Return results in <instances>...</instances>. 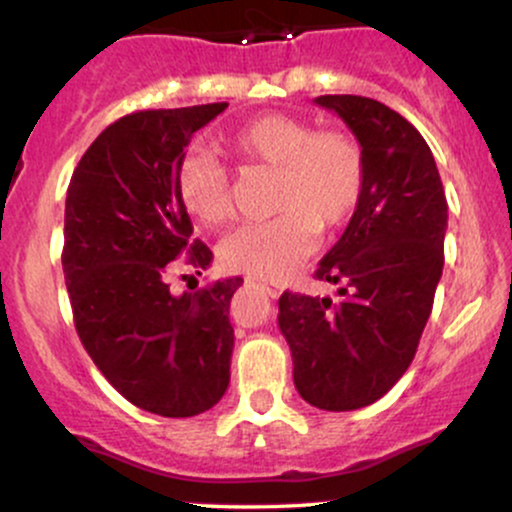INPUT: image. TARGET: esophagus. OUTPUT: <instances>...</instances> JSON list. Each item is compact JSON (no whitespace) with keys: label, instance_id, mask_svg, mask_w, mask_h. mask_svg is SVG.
I'll use <instances>...</instances> for the list:
<instances>
[{"label":"esophagus","instance_id":"obj_1","mask_svg":"<svg viewBox=\"0 0 512 512\" xmlns=\"http://www.w3.org/2000/svg\"><path fill=\"white\" fill-rule=\"evenodd\" d=\"M264 286H267V291L272 293V296H279V293H281V291H279V286H274V284H267V281H264Z\"/></svg>","mask_w":512,"mask_h":512}]
</instances>
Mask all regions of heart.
Segmentation results:
<instances>
[{"label": "heart", "instance_id": "obj_1", "mask_svg": "<svg viewBox=\"0 0 512 512\" xmlns=\"http://www.w3.org/2000/svg\"><path fill=\"white\" fill-rule=\"evenodd\" d=\"M223 144L248 166L276 168L274 219L248 223L223 238L219 255L231 272L286 279L313 252L317 228L342 226L361 202L363 154L342 132H315L298 117L267 113L250 117ZM178 192L185 209L204 226H221L231 219L228 175L207 151L182 158Z\"/></svg>", "mask_w": 512, "mask_h": 512}]
</instances>
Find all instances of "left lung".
I'll return each mask as SVG.
<instances>
[{
  "mask_svg": "<svg viewBox=\"0 0 512 512\" xmlns=\"http://www.w3.org/2000/svg\"><path fill=\"white\" fill-rule=\"evenodd\" d=\"M354 132L366 166L361 202L315 276L339 301L284 291L279 330L305 402L354 411L380 399L414 361L443 274L448 202L411 122L363 96H320Z\"/></svg>",
  "mask_w": 512,
  "mask_h": 512,
  "instance_id": "left-lung-1",
  "label": "left lung"
}]
</instances>
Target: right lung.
<instances>
[{"label": "right lung", "mask_w": 512, "mask_h": 512, "mask_svg": "<svg viewBox=\"0 0 512 512\" xmlns=\"http://www.w3.org/2000/svg\"><path fill=\"white\" fill-rule=\"evenodd\" d=\"M228 103L142 110L105 127L76 166L64 207L62 269L81 344L134 407L168 419L214 407L231 383V298L243 279L175 296L180 255L197 274L214 255L192 240L178 166L192 134Z\"/></svg>", "instance_id": "1"}]
</instances>
